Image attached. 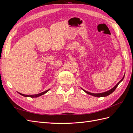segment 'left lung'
Masks as SVG:
<instances>
[{
	"instance_id": "obj_1",
	"label": "left lung",
	"mask_w": 133,
	"mask_h": 133,
	"mask_svg": "<svg viewBox=\"0 0 133 133\" xmlns=\"http://www.w3.org/2000/svg\"><path fill=\"white\" fill-rule=\"evenodd\" d=\"M124 76H125V74H124V76L123 77V78H122L121 80H120V81H119L117 84H116L115 86H114L113 88H111V89L109 90H108V91H105V92H100V93H92V92H89V91H87V90H85L83 89V88H81V89H82L84 92H85L87 94L91 95H92V96H95V97H105V96H108L109 95L111 94L112 92H114V91L115 90L116 88H117V87L118 86L119 83L123 81V80L124 79Z\"/></svg>"
}]
</instances>
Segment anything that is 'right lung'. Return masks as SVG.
Returning a JSON list of instances; mask_svg holds the SVG:
<instances>
[{
	"mask_svg": "<svg viewBox=\"0 0 133 133\" xmlns=\"http://www.w3.org/2000/svg\"><path fill=\"white\" fill-rule=\"evenodd\" d=\"M50 90V89H48V90H45V91H43V92H41V93H39V94H34V95H25V94H22V93H20V92H18V93L20 94V95H22V96H25V97H30V98H37V97H39V96H41V95H44V94H45V93H46V92L49 91Z\"/></svg>",
	"mask_w": 133,
	"mask_h": 133,
	"instance_id": "1",
	"label": "right lung"
}]
</instances>
